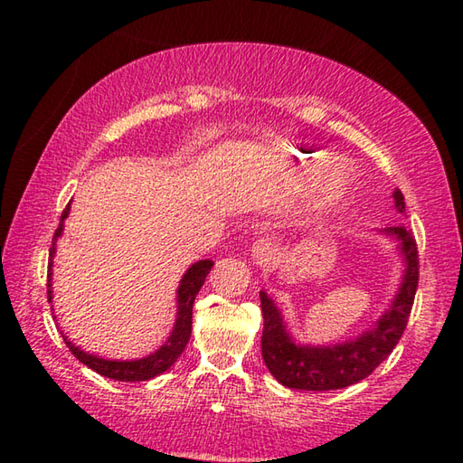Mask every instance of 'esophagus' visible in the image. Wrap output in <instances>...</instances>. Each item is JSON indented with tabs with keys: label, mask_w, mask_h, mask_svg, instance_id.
I'll use <instances>...</instances> for the list:
<instances>
[{
	"label": "esophagus",
	"mask_w": 463,
	"mask_h": 463,
	"mask_svg": "<svg viewBox=\"0 0 463 463\" xmlns=\"http://www.w3.org/2000/svg\"><path fill=\"white\" fill-rule=\"evenodd\" d=\"M273 255H276V245L268 237L255 241L253 247H250V257L257 263H268L273 260Z\"/></svg>",
	"instance_id": "34e87169"
}]
</instances>
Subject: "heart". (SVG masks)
Here are the masks:
<instances>
[{
  "mask_svg": "<svg viewBox=\"0 0 463 463\" xmlns=\"http://www.w3.org/2000/svg\"><path fill=\"white\" fill-rule=\"evenodd\" d=\"M349 190V179L347 174L341 169H336L335 174L328 179V202H336L341 200L345 194Z\"/></svg>",
  "mask_w": 463,
  "mask_h": 463,
  "instance_id": "heart-1",
  "label": "heart"
}]
</instances>
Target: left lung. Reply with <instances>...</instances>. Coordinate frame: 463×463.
<instances>
[{
  "mask_svg": "<svg viewBox=\"0 0 463 463\" xmlns=\"http://www.w3.org/2000/svg\"><path fill=\"white\" fill-rule=\"evenodd\" d=\"M392 198L396 213L404 214L406 206L401 190H394ZM380 232L396 242L404 263L402 279L383 315L372 328L354 339L335 345L296 343L276 302L268 292H260L263 312L261 355L269 373L281 386L310 392L347 388L367 378L401 341L419 284L417 242L404 226H388Z\"/></svg>",
  "mask_w": 463,
  "mask_h": 463,
  "instance_id": "obj_1",
  "label": "left lung"
}]
</instances>
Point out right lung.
<instances>
[{
	"instance_id": "1",
	"label": "right lung",
	"mask_w": 463,
	"mask_h": 463,
	"mask_svg": "<svg viewBox=\"0 0 463 463\" xmlns=\"http://www.w3.org/2000/svg\"><path fill=\"white\" fill-rule=\"evenodd\" d=\"M69 210H71V202L67 203V208L62 210L61 214V224L59 229L54 231L52 237V247L49 250V286H46V294H49V302L52 300V257L57 253V241L62 234V229H65V218L69 216ZM214 261L213 260H202L190 265V269L184 273L182 281H179L177 288V317H175V325L174 331L167 336V341L161 345L155 354L140 357V359H128V362H120V359H104L99 355L88 354L73 345L71 341L62 335L67 347L71 354L80 359L83 365H88L90 370L98 372L99 375L109 380H118V382H145L151 380L155 375H159L163 372H167L171 365H174L179 355L184 354L187 341H190L192 335V308H194V300L195 294L200 292V288L203 281H206V276L213 269Z\"/></svg>"
}]
</instances>
